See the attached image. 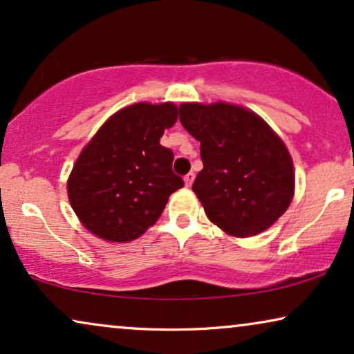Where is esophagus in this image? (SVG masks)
Segmentation results:
<instances>
[{"instance_id": "1", "label": "esophagus", "mask_w": 354, "mask_h": 354, "mask_svg": "<svg viewBox=\"0 0 354 354\" xmlns=\"http://www.w3.org/2000/svg\"><path fill=\"white\" fill-rule=\"evenodd\" d=\"M183 180H185V185H187V187H192L193 180H195V174H193V172H188L187 176L183 177Z\"/></svg>"}]
</instances>
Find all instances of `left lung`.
<instances>
[{"label": "left lung", "instance_id": "obj_1", "mask_svg": "<svg viewBox=\"0 0 354 354\" xmlns=\"http://www.w3.org/2000/svg\"><path fill=\"white\" fill-rule=\"evenodd\" d=\"M180 122L201 143L193 192L212 224L234 236L269 229L295 192L293 161L277 133L235 104L183 103Z\"/></svg>", "mask_w": 354, "mask_h": 354}]
</instances>
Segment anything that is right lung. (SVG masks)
<instances>
[{
	"mask_svg": "<svg viewBox=\"0 0 354 354\" xmlns=\"http://www.w3.org/2000/svg\"><path fill=\"white\" fill-rule=\"evenodd\" d=\"M176 120L174 103H137L101 125L67 180L71 206L86 230L125 243L159 219L183 187L172 171L174 153L159 143Z\"/></svg>",
	"mask_w": 354,
	"mask_h": 354,
	"instance_id": "obj_1",
	"label": "right lung"
}]
</instances>
